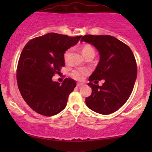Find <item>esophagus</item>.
I'll use <instances>...</instances> for the list:
<instances>
[{
  "label": "esophagus",
  "mask_w": 152,
  "mask_h": 152,
  "mask_svg": "<svg viewBox=\"0 0 152 152\" xmlns=\"http://www.w3.org/2000/svg\"><path fill=\"white\" fill-rule=\"evenodd\" d=\"M83 83H77V86H83Z\"/></svg>",
  "instance_id": "34e87169"
}]
</instances>
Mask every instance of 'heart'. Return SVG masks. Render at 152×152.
Segmentation results:
<instances>
[{"instance_id":"obj_1","label":"heart","mask_w":152,"mask_h":152,"mask_svg":"<svg viewBox=\"0 0 152 152\" xmlns=\"http://www.w3.org/2000/svg\"><path fill=\"white\" fill-rule=\"evenodd\" d=\"M81 53L83 55V56H86L88 54H94V50L91 46L89 45H85L82 47L81 48ZM69 53H70V50H66L64 53V58L65 61H67L68 58H69ZM89 71L87 69H83V68H81V69H77L76 70H74L71 73V76L75 78L76 80L78 81H82L86 75L88 74Z\"/></svg>"}]
</instances>
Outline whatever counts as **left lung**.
Masks as SVG:
<instances>
[{"instance_id": "1", "label": "left lung", "mask_w": 152, "mask_h": 152, "mask_svg": "<svg viewBox=\"0 0 152 152\" xmlns=\"http://www.w3.org/2000/svg\"><path fill=\"white\" fill-rule=\"evenodd\" d=\"M81 41L95 47L100 58L88 79L92 93L86 99V106L98 114H112L126 102L133 90L137 76L133 52L114 36L86 35ZM102 79V86L91 83Z\"/></svg>"}]
</instances>
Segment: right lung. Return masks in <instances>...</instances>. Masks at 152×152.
I'll use <instances>...</instances> for the list:
<instances>
[{"label":"right lung","instance_id":"add662e5","mask_svg":"<svg viewBox=\"0 0 152 152\" xmlns=\"http://www.w3.org/2000/svg\"><path fill=\"white\" fill-rule=\"evenodd\" d=\"M81 37L49 33L26 43L18 61L17 83L22 97L36 112L51 116L65 109L76 81L66 78L61 83L52 78L65 66V52Z\"/></svg>","mask_w":152,"mask_h":152}]
</instances>
